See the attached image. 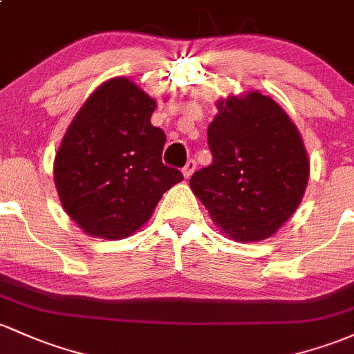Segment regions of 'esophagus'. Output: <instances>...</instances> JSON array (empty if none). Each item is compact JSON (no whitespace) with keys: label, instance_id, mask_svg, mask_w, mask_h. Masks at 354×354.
I'll return each mask as SVG.
<instances>
[{"label":"esophagus","instance_id":"1","mask_svg":"<svg viewBox=\"0 0 354 354\" xmlns=\"http://www.w3.org/2000/svg\"><path fill=\"white\" fill-rule=\"evenodd\" d=\"M194 170H196V160H194V158H191V160L185 163L184 169H182V174H184L185 178H189L194 174Z\"/></svg>","mask_w":354,"mask_h":354}]
</instances>
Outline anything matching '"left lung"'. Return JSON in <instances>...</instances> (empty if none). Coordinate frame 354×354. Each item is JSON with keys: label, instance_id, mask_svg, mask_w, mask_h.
Masks as SVG:
<instances>
[{"label": "left lung", "instance_id": "8db88e82", "mask_svg": "<svg viewBox=\"0 0 354 354\" xmlns=\"http://www.w3.org/2000/svg\"><path fill=\"white\" fill-rule=\"evenodd\" d=\"M207 128L212 163L194 172L192 192L236 241L270 238L299 207L309 160L297 128L260 93L218 102Z\"/></svg>", "mask_w": 354, "mask_h": 354}]
</instances>
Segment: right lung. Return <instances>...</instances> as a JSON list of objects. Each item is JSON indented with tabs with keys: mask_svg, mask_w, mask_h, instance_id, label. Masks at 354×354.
<instances>
[{
	"mask_svg": "<svg viewBox=\"0 0 354 354\" xmlns=\"http://www.w3.org/2000/svg\"><path fill=\"white\" fill-rule=\"evenodd\" d=\"M155 101L127 77L104 82L84 102L55 155L60 203L91 236H130L163 192L184 178L162 162L165 133L150 123Z\"/></svg>",
	"mask_w": 354,
	"mask_h": 354,
	"instance_id": "1",
	"label": "right lung"
}]
</instances>
